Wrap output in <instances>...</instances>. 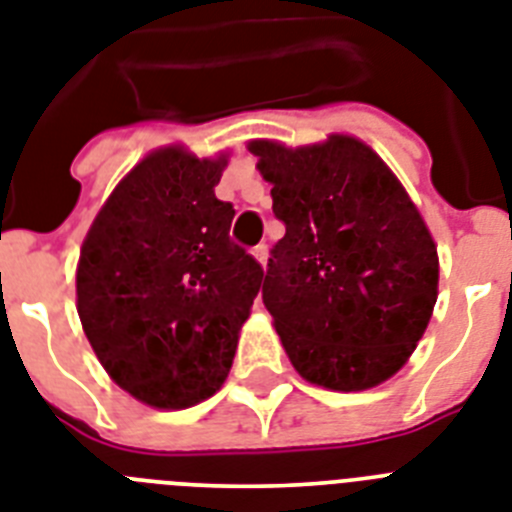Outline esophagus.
Masks as SVG:
<instances>
[{"mask_svg": "<svg viewBox=\"0 0 512 512\" xmlns=\"http://www.w3.org/2000/svg\"><path fill=\"white\" fill-rule=\"evenodd\" d=\"M252 255H255V260L263 265V268L268 265V247H265V244H257V247L252 249Z\"/></svg>", "mask_w": 512, "mask_h": 512, "instance_id": "esophagus-1", "label": "esophagus"}]
</instances>
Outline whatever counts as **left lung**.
<instances>
[{"instance_id":"1","label":"left lung","mask_w":512,"mask_h":512,"mask_svg":"<svg viewBox=\"0 0 512 512\" xmlns=\"http://www.w3.org/2000/svg\"><path fill=\"white\" fill-rule=\"evenodd\" d=\"M286 234L263 302L312 385L356 393L406 364L437 302V247L403 184L349 135L286 148L252 140Z\"/></svg>"}]
</instances>
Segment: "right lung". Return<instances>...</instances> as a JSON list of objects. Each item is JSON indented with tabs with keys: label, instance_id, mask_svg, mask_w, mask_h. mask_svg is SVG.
Wrapping results in <instances>:
<instances>
[{
	"label": "right lung",
	"instance_id": "add662e5",
	"mask_svg": "<svg viewBox=\"0 0 512 512\" xmlns=\"http://www.w3.org/2000/svg\"><path fill=\"white\" fill-rule=\"evenodd\" d=\"M226 158L153 150L111 192L77 263V315L119 388L187 409L229 377L263 268L216 197Z\"/></svg>",
	"mask_w": 512,
	"mask_h": 512
}]
</instances>
